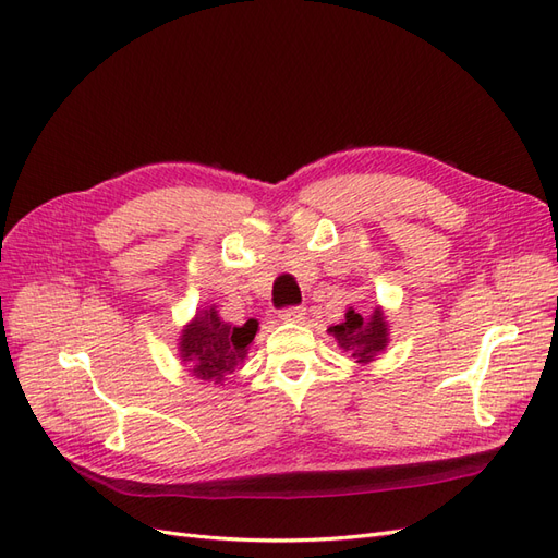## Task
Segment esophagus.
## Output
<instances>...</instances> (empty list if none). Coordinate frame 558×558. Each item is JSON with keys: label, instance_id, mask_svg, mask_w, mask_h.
Instances as JSON below:
<instances>
[{"label": "esophagus", "instance_id": "obj_1", "mask_svg": "<svg viewBox=\"0 0 558 558\" xmlns=\"http://www.w3.org/2000/svg\"><path fill=\"white\" fill-rule=\"evenodd\" d=\"M279 318H281V320H286V324H298V320L305 318V307H289V310H281Z\"/></svg>", "mask_w": 558, "mask_h": 558}]
</instances>
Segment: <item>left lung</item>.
<instances>
[{"label": "left lung", "instance_id": "left-lung-1", "mask_svg": "<svg viewBox=\"0 0 558 558\" xmlns=\"http://www.w3.org/2000/svg\"><path fill=\"white\" fill-rule=\"evenodd\" d=\"M328 332L337 340V347L349 351L361 365L377 361L388 347V320L381 307H375L369 314H359L349 307L342 324L330 326Z\"/></svg>", "mask_w": 558, "mask_h": 558}]
</instances>
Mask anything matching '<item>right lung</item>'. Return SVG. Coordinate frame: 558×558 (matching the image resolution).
<instances>
[{"instance_id":"1","label":"right lung","mask_w":558,"mask_h":558,"mask_svg":"<svg viewBox=\"0 0 558 558\" xmlns=\"http://www.w3.org/2000/svg\"><path fill=\"white\" fill-rule=\"evenodd\" d=\"M258 332V320L232 326L218 316L216 307L199 310L179 335V359L189 373L209 384H223L238 369Z\"/></svg>"}]
</instances>
